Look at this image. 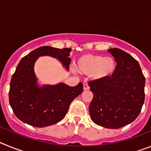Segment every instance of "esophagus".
<instances>
[{"instance_id":"34e87169","label":"esophagus","mask_w":151,"mask_h":151,"mask_svg":"<svg viewBox=\"0 0 151 151\" xmlns=\"http://www.w3.org/2000/svg\"><path fill=\"white\" fill-rule=\"evenodd\" d=\"M83 88H84V90H85V91L89 90V88H90V87H89L87 83H84Z\"/></svg>"}]
</instances>
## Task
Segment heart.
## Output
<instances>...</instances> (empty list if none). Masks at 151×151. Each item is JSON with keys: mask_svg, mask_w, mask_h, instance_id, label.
I'll use <instances>...</instances> for the list:
<instances>
[{"mask_svg": "<svg viewBox=\"0 0 151 151\" xmlns=\"http://www.w3.org/2000/svg\"><path fill=\"white\" fill-rule=\"evenodd\" d=\"M115 59L111 57L85 54L80 57L77 63V69L81 73L91 74L95 79H102L112 76L116 69Z\"/></svg>", "mask_w": 151, "mask_h": 151, "instance_id": "obj_1", "label": "heart"}]
</instances>
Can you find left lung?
<instances>
[{"instance_id": "obj_1", "label": "left lung", "mask_w": 151, "mask_h": 151, "mask_svg": "<svg viewBox=\"0 0 151 151\" xmlns=\"http://www.w3.org/2000/svg\"><path fill=\"white\" fill-rule=\"evenodd\" d=\"M117 63L114 74L89 82L94 97L89 106L92 121L107 129H119L139 115L145 102V77L138 62L119 48L108 50Z\"/></svg>"}]
</instances>
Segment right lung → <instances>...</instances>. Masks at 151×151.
Segmentation results:
<instances>
[{
	"label": "right lung",
	"instance_id": "add662e5",
	"mask_svg": "<svg viewBox=\"0 0 151 151\" xmlns=\"http://www.w3.org/2000/svg\"><path fill=\"white\" fill-rule=\"evenodd\" d=\"M71 48L58 49L43 46L22 58L12 76L9 101L16 116L35 127H45L59 122L66 116L72 101L83 91V85L69 86L63 83L38 88L34 63L40 56L57 57L69 69Z\"/></svg>",
	"mask_w": 151,
	"mask_h": 151
}]
</instances>
